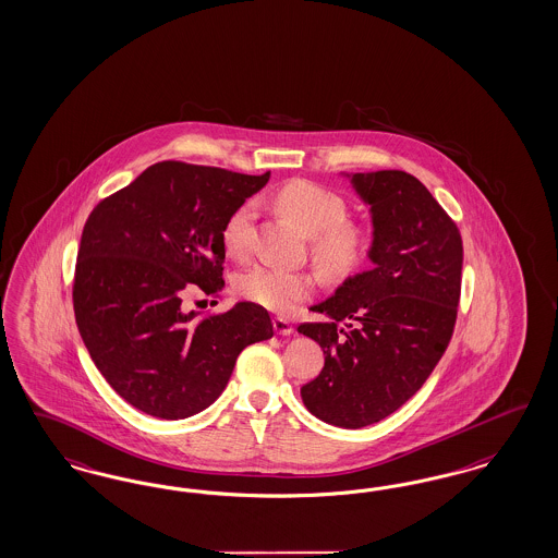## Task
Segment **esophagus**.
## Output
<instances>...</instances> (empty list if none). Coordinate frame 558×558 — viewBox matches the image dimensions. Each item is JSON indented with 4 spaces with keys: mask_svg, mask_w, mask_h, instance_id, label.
I'll use <instances>...</instances> for the list:
<instances>
[{
    "mask_svg": "<svg viewBox=\"0 0 558 558\" xmlns=\"http://www.w3.org/2000/svg\"><path fill=\"white\" fill-rule=\"evenodd\" d=\"M274 329L280 336H290L292 333V324H290L289 319H284V317H274Z\"/></svg>",
    "mask_w": 558,
    "mask_h": 558,
    "instance_id": "1",
    "label": "esophagus"
}]
</instances>
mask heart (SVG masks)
Instances as JSON below:
<instances>
[{"mask_svg": "<svg viewBox=\"0 0 558 558\" xmlns=\"http://www.w3.org/2000/svg\"><path fill=\"white\" fill-rule=\"evenodd\" d=\"M276 204L307 232L313 259L329 274H347L359 268L371 250L365 225L350 220L347 202L324 185L294 179L274 193ZM253 202H243L222 225V245L232 257H245L250 251ZM236 292L245 301L274 313H290L307 301L315 280L307 271L253 266L236 278Z\"/></svg>", "mask_w": 558, "mask_h": 558, "instance_id": "obj_1", "label": "heart"}]
</instances>
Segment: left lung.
I'll return each instance as SVG.
<instances>
[{
  "label": "left lung",
  "mask_w": 558,
  "mask_h": 558,
  "mask_svg": "<svg viewBox=\"0 0 558 558\" xmlns=\"http://www.w3.org/2000/svg\"><path fill=\"white\" fill-rule=\"evenodd\" d=\"M352 183L373 214V269L311 307L324 322L299 326L326 354L301 398L342 428L384 421L423 387L453 336L463 262L458 225L416 177L377 171Z\"/></svg>",
  "instance_id": "1"
}]
</instances>
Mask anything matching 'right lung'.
<instances>
[{
    "mask_svg": "<svg viewBox=\"0 0 558 558\" xmlns=\"http://www.w3.org/2000/svg\"><path fill=\"white\" fill-rule=\"evenodd\" d=\"M269 173L162 160L90 211L74 271V315L100 375L137 410L187 418L222 393L241 350L274 336L268 311H185L218 294L222 225Z\"/></svg>",
    "mask_w": 558,
    "mask_h": 558,
    "instance_id": "obj_1",
    "label": "right lung"
}]
</instances>
